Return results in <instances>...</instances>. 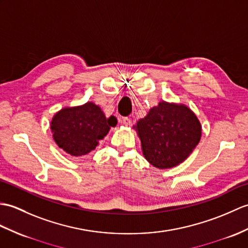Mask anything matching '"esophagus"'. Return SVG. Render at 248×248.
<instances>
[{"label": "esophagus", "instance_id": "obj_1", "mask_svg": "<svg viewBox=\"0 0 248 248\" xmlns=\"http://www.w3.org/2000/svg\"><path fill=\"white\" fill-rule=\"evenodd\" d=\"M120 123H122L124 125L128 126V125H130V124H131V119H130V118H128V117H124V118L120 119Z\"/></svg>", "mask_w": 248, "mask_h": 248}]
</instances>
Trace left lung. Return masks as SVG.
Wrapping results in <instances>:
<instances>
[{
    "label": "left lung",
    "mask_w": 248,
    "mask_h": 248,
    "mask_svg": "<svg viewBox=\"0 0 248 248\" xmlns=\"http://www.w3.org/2000/svg\"><path fill=\"white\" fill-rule=\"evenodd\" d=\"M133 129L140 140L143 156L162 170L187 159L202 136V125L191 108L165 100L150 108Z\"/></svg>",
    "instance_id": "1"
}]
</instances>
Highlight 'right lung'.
<instances>
[{
	"instance_id": "1",
	"label": "right lung",
	"mask_w": 248,
	"mask_h": 248,
	"mask_svg": "<svg viewBox=\"0 0 248 248\" xmlns=\"http://www.w3.org/2000/svg\"><path fill=\"white\" fill-rule=\"evenodd\" d=\"M115 119L107 118L99 106L88 101L62 108L51 118L50 131L57 146L71 156L79 157L95 150L111 126L117 124Z\"/></svg>"
}]
</instances>
